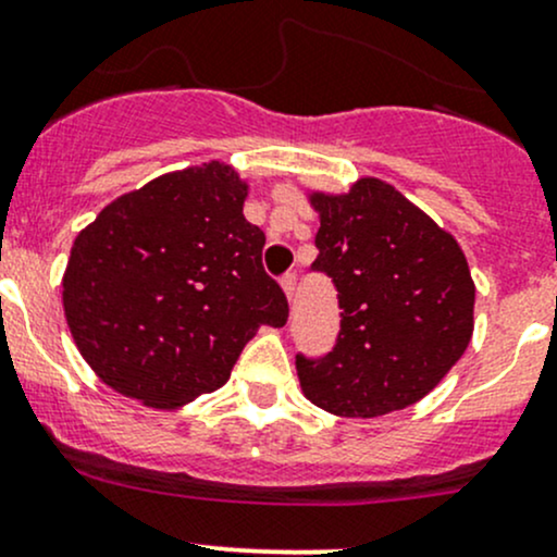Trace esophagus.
<instances>
[{
	"instance_id": "34e87169",
	"label": "esophagus",
	"mask_w": 557,
	"mask_h": 557,
	"mask_svg": "<svg viewBox=\"0 0 557 557\" xmlns=\"http://www.w3.org/2000/svg\"><path fill=\"white\" fill-rule=\"evenodd\" d=\"M281 289H284L286 300H292V297H295V289H297V276H295V273H286V276L281 278Z\"/></svg>"
}]
</instances>
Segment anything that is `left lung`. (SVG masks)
Segmentation results:
<instances>
[{
  "label": "left lung",
  "mask_w": 557,
  "mask_h": 557,
  "mask_svg": "<svg viewBox=\"0 0 557 557\" xmlns=\"http://www.w3.org/2000/svg\"><path fill=\"white\" fill-rule=\"evenodd\" d=\"M319 212L313 271L339 292L337 345L297 356L305 398L337 417H382L428 396L472 337L468 257L451 233L376 177L308 194Z\"/></svg>",
  "instance_id": "obj_1"
}]
</instances>
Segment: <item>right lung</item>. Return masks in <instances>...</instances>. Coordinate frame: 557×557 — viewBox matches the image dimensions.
<instances>
[{
    "label": "right lung",
    "mask_w": 557,
    "mask_h": 557,
    "mask_svg": "<svg viewBox=\"0 0 557 557\" xmlns=\"http://www.w3.org/2000/svg\"><path fill=\"white\" fill-rule=\"evenodd\" d=\"M247 181L223 161L166 172L111 201L63 273L71 337L122 396L177 409L228 382L262 324L289 319L244 218Z\"/></svg>",
    "instance_id": "right-lung-1"
}]
</instances>
